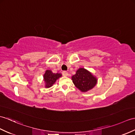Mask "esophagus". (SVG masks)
I'll use <instances>...</instances> for the list:
<instances>
[{
    "label": "esophagus",
    "instance_id": "esophagus-1",
    "mask_svg": "<svg viewBox=\"0 0 135 135\" xmlns=\"http://www.w3.org/2000/svg\"><path fill=\"white\" fill-rule=\"evenodd\" d=\"M62 74L64 76H67L68 75V73H67V71H62Z\"/></svg>",
    "mask_w": 135,
    "mask_h": 135
}]
</instances>
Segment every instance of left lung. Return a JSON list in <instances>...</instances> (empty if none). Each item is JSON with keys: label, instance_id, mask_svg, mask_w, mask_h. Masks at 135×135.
I'll use <instances>...</instances> for the list:
<instances>
[{"label": "left lung", "instance_id": "8db88e82", "mask_svg": "<svg viewBox=\"0 0 135 135\" xmlns=\"http://www.w3.org/2000/svg\"><path fill=\"white\" fill-rule=\"evenodd\" d=\"M72 80L75 86L82 92H87L91 90L97 83L95 76L86 69L80 68L72 76Z\"/></svg>", "mask_w": 135, "mask_h": 135}]
</instances>
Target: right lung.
Masks as SVG:
<instances>
[{
  "label": "right lung",
  "mask_w": 135,
  "mask_h": 135,
  "mask_svg": "<svg viewBox=\"0 0 135 135\" xmlns=\"http://www.w3.org/2000/svg\"><path fill=\"white\" fill-rule=\"evenodd\" d=\"M61 76L62 75L60 73H53L51 70H46L44 75V80L45 83V87L46 88L51 87L55 83L56 80Z\"/></svg>",
  "instance_id": "1"
}]
</instances>
